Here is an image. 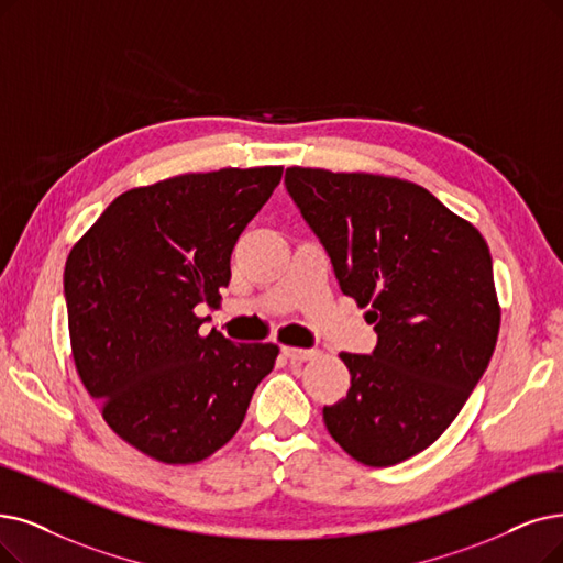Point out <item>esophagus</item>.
<instances>
[{"label": "esophagus", "instance_id": "34e87169", "mask_svg": "<svg viewBox=\"0 0 563 563\" xmlns=\"http://www.w3.org/2000/svg\"><path fill=\"white\" fill-rule=\"evenodd\" d=\"M282 353L288 360H311L317 355V349H298V346H282Z\"/></svg>", "mask_w": 563, "mask_h": 563}]
</instances>
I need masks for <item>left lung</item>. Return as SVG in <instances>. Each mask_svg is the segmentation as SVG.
Listing matches in <instances>:
<instances>
[{
  "instance_id": "1",
  "label": "left lung",
  "mask_w": 563,
  "mask_h": 563,
  "mask_svg": "<svg viewBox=\"0 0 563 563\" xmlns=\"http://www.w3.org/2000/svg\"><path fill=\"white\" fill-rule=\"evenodd\" d=\"M284 183L378 336L340 355L351 388L323 407L328 432L357 462L399 464L445 432L497 346L487 242L407 179L294 166Z\"/></svg>"
}]
</instances>
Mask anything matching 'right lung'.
I'll list each match as a JSON object with an SVG mask.
<instances>
[{
	"label": "right lung",
	"mask_w": 563,
	"mask_h": 563,
	"mask_svg": "<svg viewBox=\"0 0 563 563\" xmlns=\"http://www.w3.org/2000/svg\"><path fill=\"white\" fill-rule=\"evenodd\" d=\"M282 166L177 175L131 189L71 250L64 298L76 369L110 430L166 464L210 457L240 430L279 346L200 334L233 246Z\"/></svg>",
	"instance_id": "obj_1"
}]
</instances>
